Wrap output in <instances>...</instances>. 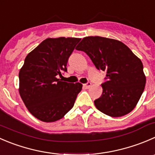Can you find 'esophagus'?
I'll return each mask as SVG.
<instances>
[{"label":"esophagus","instance_id":"esophagus-1","mask_svg":"<svg viewBox=\"0 0 155 155\" xmlns=\"http://www.w3.org/2000/svg\"><path fill=\"white\" fill-rule=\"evenodd\" d=\"M91 82H88V83H86V84H84L83 86L85 87V88H89L90 87H91Z\"/></svg>","mask_w":155,"mask_h":155}]
</instances>
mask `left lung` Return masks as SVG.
Masks as SVG:
<instances>
[{"instance_id": "left-lung-1", "label": "left lung", "mask_w": 155, "mask_h": 155, "mask_svg": "<svg viewBox=\"0 0 155 155\" xmlns=\"http://www.w3.org/2000/svg\"><path fill=\"white\" fill-rule=\"evenodd\" d=\"M76 49L85 52L97 70L107 73L101 96L94 101L97 109L112 117L131 112L146 82L141 60L120 41L100 36L83 38Z\"/></svg>"}]
</instances>
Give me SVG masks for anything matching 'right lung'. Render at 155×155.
I'll use <instances>...</instances> for the list:
<instances>
[{
    "mask_svg": "<svg viewBox=\"0 0 155 155\" xmlns=\"http://www.w3.org/2000/svg\"><path fill=\"white\" fill-rule=\"evenodd\" d=\"M81 38H48L25 58L19 73V92L28 110L39 120H59L72 109L82 84L58 79Z\"/></svg>",
    "mask_w": 155,
    "mask_h": 155,
    "instance_id": "add662e5",
    "label": "right lung"
}]
</instances>
